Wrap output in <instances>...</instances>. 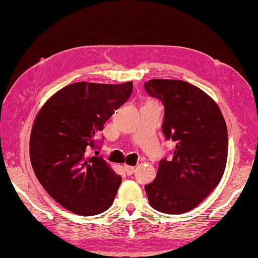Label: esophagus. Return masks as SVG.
Wrapping results in <instances>:
<instances>
[{
    "mask_svg": "<svg viewBox=\"0 0 258 258\" xmlns=\"http://www.w3.org/2000/svg\"><path fill=\"white\" fill-rule=\"evenodd\" d=\"M124 170H125V172L128 175H132L134 171H135V167H134V165H128V164H125L124 165Z\"/></svg>",
    "mask_w": 258,
    "mask_h": 258,
    "instance_id": "esophagus-1",
    "label": "esophagus"
}]
</instances>
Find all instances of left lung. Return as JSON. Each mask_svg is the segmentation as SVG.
I'll use <instances>...</instances> for the list:
<instances>
[{
  "mask_svg": "<svg viewBox=\"0 0 258 258\" xmlns=\"http://www.w3.org/2000/svg\"><path fill=\"white\" fill-rule=\"evenodd\" d=\"M147 93L163 102V133L176 142L171 161L162 160L146 185L150 206L161 213L192 210L216 188L228 158V130L216 102L181 80L153 79Z\"/></svg>",
  "mask_w": 258,
  "mask_h": 258,
  "instance_id": "obj_1",
  "label": "left lung"
}]
</instances>
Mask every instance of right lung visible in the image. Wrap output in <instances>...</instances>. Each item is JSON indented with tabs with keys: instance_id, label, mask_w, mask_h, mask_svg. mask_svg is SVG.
Returning <instances> with one entry per match:
<instances>
[{
	"instance_id": "add662e5",
	"label": "right lung",
	"mask_w": 258,
	"mask_h": 258,
	"mask_svg": "<svg viewBox=\"0 0 258 258\" xmlns=\"http://www.w3.org/2000/svg\"><path fill=\"white\" fill-rule=\"evenodd\" d=\"M133 82H76L50 96L35 117L29 155L49 195L67 210L94 216L114 202L122 177L102 157H90L95 135L128 100Z\"/></svg>"
}]
</instances>
